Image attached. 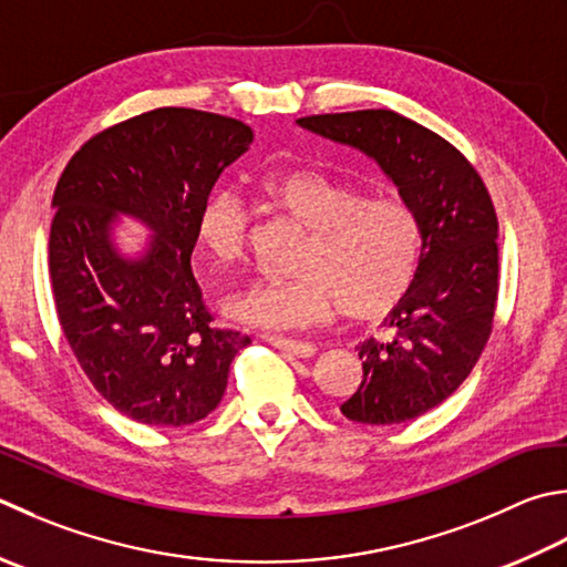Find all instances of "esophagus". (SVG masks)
<instances>
[{
	"label": "esophagus",
	"instance_id": "1",
	"mask_svg": "<svg viewBox=\"0 0 567 567\" xmlns=\"http://www.w3.org/2000/svg\"><path fill=\"white\" fill-rule=\"evenodd\" d=\"M262 339L272 343L275 349H282V351L292 353V357H299V359H312L317 353V347H315V343H309V341H297V339H287V337H277V334H268Z\"/></svg>",
	"mask_w": 567,
	"mask_h": 567
}]
</instances>
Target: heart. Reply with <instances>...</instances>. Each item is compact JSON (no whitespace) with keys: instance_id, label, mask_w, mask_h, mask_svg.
<instances>
[{"instance_id":"heart-1","label":"heart","mask_w":567,"mask_h":567,"mask_svg":"<svg viewBox=\"0 0 567 567\" xmlns=\"http://www.w3.org/2000/svg\"><path fill=\"white\" fill-rule=\"evenodd\" d=\"M255 202L309 230L292 277H265L226 302V312L255 329L287 331L343 312L371 319L393 309L415 280L420 220L398 196H365L361 186L315 169L255 176ZM196 246L218 268L248 250V210L230 192L206 196L194 220Z\"/></svg>"}]
</instances>
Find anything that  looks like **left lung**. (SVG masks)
Segmentation results:
<instances>
[{"label": "left lung", "mask_w": 567, "mask_h": 567, "mask_svg": "<svg viewBox=\"0 0 567 567\" xmlns=\"http://www.w3.org/2000/svg\"><path fill=\"white\" fill-rule=\"evenodd\" d=\"M297 125L371 157L420 220L415 280L383 319L388 339L357 347L363 381L341 405L353 423H408L457 391L492 334L498 224L489 192L447 140L393 110L312 115Z\"/></svg>", "instance_id": "obj_1"}]
</instances>
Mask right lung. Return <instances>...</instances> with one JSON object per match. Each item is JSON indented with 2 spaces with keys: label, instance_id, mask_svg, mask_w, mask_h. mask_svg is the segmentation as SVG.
<instances>
[{
  "label": "right lung",
  "instance_id": "obj_1",
  "mask_svg": "<svg viewBox=\"0 0 567 567\" xmlns=\"http://www.w3.org/2000/svg\"><path fill=\"white\" fill-rule=\"evenodd\" d=\"M250 144L240 120L159 107L87 140L55 186L49 270L61 329L95 391L142 425L204 420L250 343L210 327L192 272L198 208ZM120 217L153 233L140 251L118 248Z\"/></svg>",
  "mask_w": 567,
  "mask_h": 567
}]
</instances>
